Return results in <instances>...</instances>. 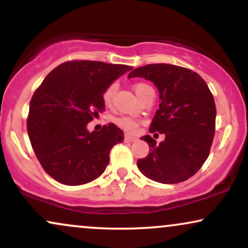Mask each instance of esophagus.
<instances>
[{"instance_id":"34e87169","label":"esophagus","mask_w":248,"mask_h":248,"mask_svg":"<svg viewBox=\"0 0 248 248\" xmlns=\"http://www.w3.org/2000/svg\"><path fill=\"white\" fill-rule=\"evenodd\" d=\"M124 140H126L127 142H134V141H136V138L135 136L128 135V134H126V135H124Z\"/></svg>"}]
</instances>
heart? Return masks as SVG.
I'll use <instances>...</instances> for the list:
<instances>
[{"mask_svg":"<svg viewBox=\"0 0 248 248\" xmlns=\"http://www.w3.org/2000/svg\"><path fill=\"white\" fill-rule=\"evenodd\" d=\"M148 87H150L149 85L143 84V82H138V84L134 85V91H135L136 95L140 98L141 93L143 92V90H146V88H148ZM115 90H116L115 84L109 85V86L105 90L104 94H102V100H104L105 105H109L110 102H112V99H113V95H114ZM114 122H115L116 126L122 128V129L126 130V132H128V133L136 132V129H138V127H139V122L136 120H134V119H132V118H128V116H120V118H116Z\"/></svg>","mask_w":248,"mask_h":248,"instance_id":"heart-1","label":"heart"}]
</instances>
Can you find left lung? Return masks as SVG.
Listing matches in <instances>:
<instances>
[{"instance_id": "1", "label": "left lung", "mask_w": 248, "mask_h": 248, "mask_svg": "<svg viewBox=\"0 0 248 248\" xmlns=\"http://www.w3.org/2000/svg\"><path fill=\"white\" fill-rule=\"evenodd\" d=\"M140 77L154 82L160 93L150 133L166 135L156 144L149 135L147 157L138 160L139 170L163 184L186 181L201 169L209 156L216 128V105L212 93L198 73L171 64L138 67L128 78Z\"/></svg>"}]
</instances>
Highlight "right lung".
<instances>
[{
    "label": "right lung",
    "instance_id": "obj_1",
    "mask_svg": "<svg viewBox=\"0 0 248 248\" xmlns=\"http://www.w3.org/2000/svg\"><path fill=\"white\" fill-rule=\"evenodd\" d=\"M133 67L92 61L66 62L45 77L30 101L27 128L44 170L65 186L98 178L109 152L124 142L114 124L88 132L87 124L105 110V90Z\"/></svg>",
    "mask_w": 248,
    "mask_h": 248
}]
</instances>
